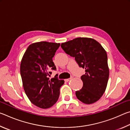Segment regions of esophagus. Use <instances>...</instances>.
Instances as JSON below:
<instances>
[{"instance_id": "1", "label": "esophagus", "mask_w": 130, "mask_h": 130, "mask_svg": "<svg viewBox=\"0 0 130 130\" xmlns=\"http://www.w3.org/2000/svg\"><path fill=\"white\" fill-rule=\"evenodd\" d=\"M73 78V77H70L69 78H67V79H65V81H67V82H68V81H69L70 80H72V79Z\"/></svg>"}]
</instances>
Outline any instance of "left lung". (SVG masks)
I'll use <instances>...</instances> for the list:
<instances>
[{"label": "left lung", "mask_w": 130, "mask_h": 130, "mask_svg": "<svg viewBox=\"0 0 130 130\" xmlns=\"http://www.w3.org/2000/svg\"><path fill=\"white\" fill-rule=\"evenodd\" d=\"M66 53L74 57L85 73L81 77L83 86L76 92L77 98L90 104L100 99L106 89L109 78L107 54L102 46L94 39L77 38L61 45Z\"/></svg>", "instance_id": "left-lung-1"}]
</instances>
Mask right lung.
I'll use <instances>...</instances> for the list:
<instances>
[{"instance_id":"1","label":"right lung","mask_w":130,"mask_h":130,"mask_svg":"<svg viewBox=\"0 0 130 130\" xmlns=\"http://www.w3.org/2000/svg\"><path fill=\"white\" fill-rule=\"evenodd\" d=\"M60 43L42 41L30 45L21 63L24 90L32 104L41 108L53 106L58 99L64 81L58 74L50 79L52 70H56L53 57Z\"/></svg>"}]
</instances>
